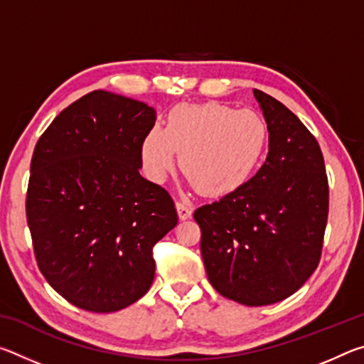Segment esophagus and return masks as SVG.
<instances>
[{
  "label": "esophagus",
  "instance_id": "esophagus-1",
  "mask_svg": "<svg viewBox=\"0 0 364 364\" xmlns=\"http://www.w3.org/2000/svg\"><path fill=\"white\" fill-rule=\"evenodd\" d=\"M176 212L180 220H188L193 215V207L188 205L186 202H176Z\"/></svg>",
  "mask_w": 364,
  "mask_h": 364
}]
</instances>
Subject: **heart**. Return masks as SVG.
I'll list each match as a JSON object with an SVG mask.
<instances>
[{
	"label": "heart",
	"instance_id": "b5f03b06",
	"mask_svg": "<svg viewBox=\"0 0 364 364\" xmlns=\"http://www.w3.org/2000/svg\"><path fill=\"white\" fill-rule=\"evenodd\" d=\"M269 146V127L254 110L221 102L178 104L165 130L152 127L141 143V160L152 181H164L180 164L196 188L225 197L247 184L262 167Z\"/></svg>",
	"mask_w": 364,
	"mask_h": 364
}]
</instances>
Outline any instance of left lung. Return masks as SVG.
Wrapping results in <instances>:
<instances>
[{"mask_svg":"<svg viewBox=\"0 0 364 364\" xmlns=\"http://www.w3.org/2000/svg\"><path fill=\"white\" fill-rule=\"evenodd\" d=\"M269 127L268 156L236 193L197 208L210 284L247 306L271 305L305 284L321 258L329 184L321 147L279 102L254 90Z\"/></svg>","mask_w":364,"mask_h":364,"instance_id":"8db88e82","label":"left lung"}]
</instances>
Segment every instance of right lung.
I'll list each match as a JSON object with an SVG mask.
<instances>
[{
    "instance_id": "obj_1",
    "label": "right lung",
    "mask_w": 364,
    "mask_h": 364,
    "mask_svg": "<svg viewBox=\"0 0 364 364\" xmlns=\"http://www.w3.org/2000/svg\"><path fill=\"white\" fill-rule=\"evenodd\" d=\"M156 110L96 90L64 109L35 146L26 212L41 274L86 311L149 291L152 247L178 223L175 202L139 175Z\"/></svg>"
}]
</instances>
